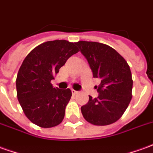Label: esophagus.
Instances as JSON below:
<instances>
[{"mask_svg":"<svg viewBox=\"0 0 153 153\" xmlns=\"http://www.w3.org/2000/svg\"><path fill=\"white\" fill-rule=\"evenodd\" d=\"M71 91H72V94H73L74 95H75V94H79V91H76V90H74V89H72Z\"/></svg>","mask_w":153,"mask_h":153,"instance_id":"obj_1","label":"esophagus"}]
</instances>
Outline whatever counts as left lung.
<instances>
[{
  "instance_id": "obj_1",
  "label": "left lung",
  "mask_w": 153,
  "mask_h": 153,
  "mask_svg": "<svg viewBox=\"0 0 153 153\" xmlns=\"http://www.w3.org/2000/svg\"><path fill=\"white\" fill-rule=\"evenodd\" d=\"M76 45L88 60L94 78L101 83L96 86L99 96L81 107L85 120L105 126L117 121L132 99V73L127 61L112 47L93 41H79Z\"/></svg>"
}]
</instances>
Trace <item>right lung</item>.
I'll return each mask as SVG.
<instances>
[{
    "label": "right lung",
    "mask_w": 153,
    "mask_h": 153,
    "mask_svg": "<svg viewBox=\"0 0 153 153\" xmlns=\"http://www.w3.org/2000/svg\"><path fill=\"white\" fill-rule=\"evenodd\" d=\"M78 52L75 43L57 39L39 45L25 57L17 74V98L33 123L52 128L63 121L72 93L69 88H54L51 81Z\"/></svg>",
    "instance_id": "right-lung-1"
}]
</instances>
